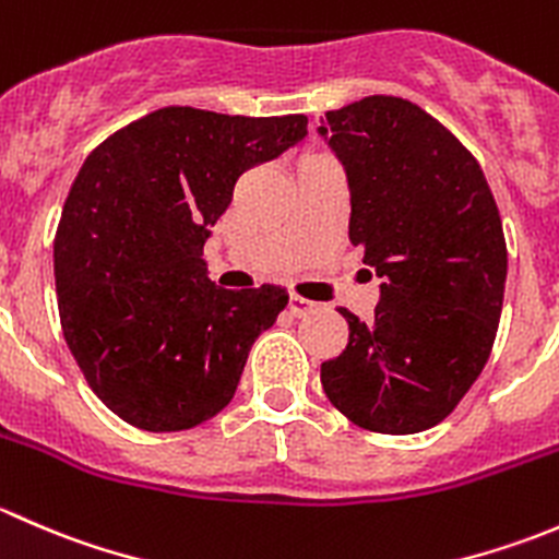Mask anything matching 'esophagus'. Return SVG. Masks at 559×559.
Wrapping results in <instances>:
<instances>
[{"mask_svg":"<svg viewBox=\"0 0 559 559\" xmlns=\"http://www.w3.org/2000/svg\"><path fill=\"white\" fill-rule=\"evenodd\" d=\"M313 311V302L300 295H289V313L292 316H308Z\"/></svg>","mask_w":559,"mask_h":559,"instance_id":"34e87169","label":"esophagus"}]
</instances>
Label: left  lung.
Listing matches in <instances>:
<instances>
[{
	"label": "left lung",
	"mask_w": 559,
	"mask_h": 559,
	"mask_svg": "<svg viewBox=\"0 0 559 559\" xmlns=\"http://www.w3.org/2000/svg\"><path fill=\"white\" fill-rule=\"evenodd\" d=\"M346 170L348 238L384 284L370 321L321 365L330 403L386 436L436 427L487 365L503 311L506 238L471 151L419 105L365 97L321 118Z\"/></svg>",
	"instance_id": "8db88e82"
}]
</instances>
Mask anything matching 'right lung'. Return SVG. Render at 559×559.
Here are the masks:
<instances>
[{
	"instance_id": "obj_1",
	"label": "right lung",
	"mask_w": 559,
	"mask_h": 559,
	"mask_svg": "<svg viewBox=\"0 0 559 559\" xmlns=\"http://www.w3.org/2000/svg\"><path fill=\"white\" fill-rule=\"evenodd\" d=\"M308 134L306 116L162 107L88 154L53 240L64 341L99 400L148 432L227 408L289 295L222 289L202 246L238 178Z\"/></svg>"
}]
</instances>
